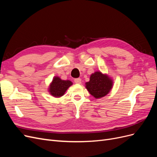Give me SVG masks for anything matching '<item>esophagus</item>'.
<instances>
[{"label": "esophagus", "instance_id": "1", "mask_svg": "<svg viewBox=\"0 0 157 157\" xmlns=\"http://www.w3.org/2000/svg\"><path fill=\"white\" fill-rule=\"evenodd\" d=\"M74 82L76 84H81V79L80 78H75L74 79Z\"/></svg>", "mask_w": 157, "mask_h": 157}]
</instances>
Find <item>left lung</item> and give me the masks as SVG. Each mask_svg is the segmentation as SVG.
<instances>
[{"mask_svg":"<svg viewBox=\"0 0 157 157\" xmlns=\"http://www.w3.org/2000/svg\"><path fill=\"white\" fill-rule=\"evenodd\" d=\"M113 86V81L107 75L99 71L90 76V81L86 83V88L90 94L95 98H101L110 92Z\"/></svg>","mask_w":157,"mask_h":157,"instance_id":"1","label":"left lung"}]
</instances>
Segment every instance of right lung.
<instances>
[{
  "label": "right lung",
  "mask_w": 157,
  "mask_h": 157,
  "mask_svg": "<svg viewBox=\"0 0 157 157\" xmlns=\"http://www.w3.org/2000/svg\"><path fill=\"white\" fill-rule=\"evenodd\" d=\"M72 84V82L70 80H63L58 77H55L50 84L49 92L52 96L59 98L62 96Z\"/></svg>",
  "instance_id": "obj_1"
}]
</instances>
